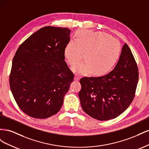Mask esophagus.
Returning <instances> with one entry per match:
<instances>
[{"instance_id": "34e87169", "label": "esophagus", "mask_w": 149, "mask_h": 149, "mask_svg": "<svg viewBox=\"0 0 149 149\" xmlns=\"http://www.w3.org/2000/svg\"><path fill=\"white\" fill-rule=\"evenodd\" d=\"M79 78H80V76L79 75L76 74L74 76V80L75 81H78L79 79Z\"/></svg>"}]
</instances>
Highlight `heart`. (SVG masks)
<instances>
[{"label": "heart", "instance_id": "b5f03b06", "mask_svg": "<svg viewBox=\"0 0 149 149\" xmlns=\"http://www.w3.org/2000/svg\"><path fill=\"white\" fill-rule=\"evenodd\" d=\"M85 54V61L72 67L75 73L83 74L93 73L102 76L109 72L119 60L121 47L118 40L102 31L79 30L75 40H70L65 48L64 55L68 63L74 65Z\"/></svg>", "mask_w": 149, "mask_h": 149}]
</instances>
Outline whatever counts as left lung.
Wrapping results in <instances>:
<instances>
[{
    "instance_id": "left-lung-1",
    "label": "left lung",
    "mask_w": 149,
    "mask_h": 149,
    "mask_svg": "<svg viewBox=\"0 0 149 149\" xmlns=\"http://www.w3.org/2000/svg\"><path fill=\"white\" fill-rule=\"evenodd\" d=\"M138 79L136 62L130 49L125 43L118 63L109 73L80 79L81 89L79 97L82 109L99 120L117 118L133 101Z\"/></svg>"
}]
</instances>
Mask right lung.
Wrapping results in <instances>:
<instances>
[{"mask_svg":"<svg viewBox=\"0 0 149 149\" xmlns=\"http://www.w3.org/2000/svg\"><path fill=\"white\" fill-rule=\"evenodd\" d=\"M71 30L47 26L21 44L12 61L10 87L24 113L35 119L56 114L74 74L65 61Z\"/></svg>","mask_w":149,"mask_h":149,"instance_id":"obj_1","label":"right lung"}]
</instances>
